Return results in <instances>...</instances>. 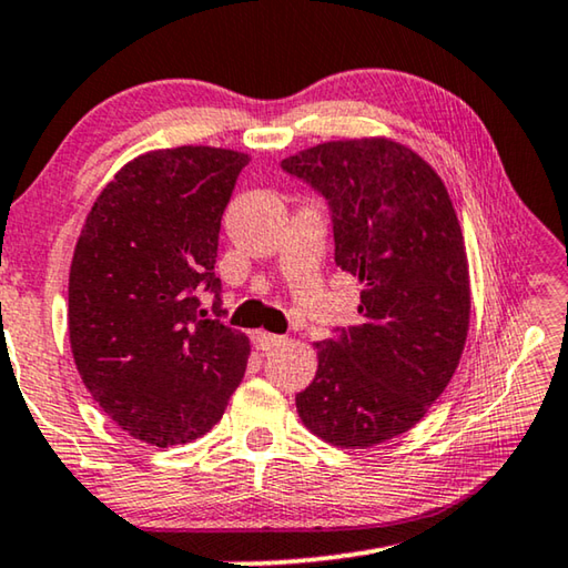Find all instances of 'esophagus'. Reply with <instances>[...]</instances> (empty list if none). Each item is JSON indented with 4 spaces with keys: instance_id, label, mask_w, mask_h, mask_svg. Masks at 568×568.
Listing matches in <instances>:
<instances>
[{
    "instance_id": "obj_1",
    "label": "esophagus",
    "mask_w": 568,
    "mask_h": 568,
    "mask_svg": "<svg viewBox=\"0 0 568 568\" xmlns=\"http://www.w3.org/2000/svg\"><path fill=\"white\" fill-rule=\"evenodd\" d=\"M255 344H257V348L260 351H273V348H281V346H285V336H275V333H265V331H257L255 336Z\"/></svg>"
}]
</instances>
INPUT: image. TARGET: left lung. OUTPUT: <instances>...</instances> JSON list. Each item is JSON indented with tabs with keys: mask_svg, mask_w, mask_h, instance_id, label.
I'll list each match as a JSON object with an SVG mask.
<instances>
[{
	"mask_svg": "<svg viewBox=\"0 0 568 568\" xmlns=\"http://www.w3.org/2000/svg\"><path fill=\"white\" fill-rule=\"evenodd\" d=\"M281 166L326 200L333 257L362 283L358 321L321 341L295 407L333 445H379L417 425L460 364L470 323L460 222L435 169L397 141H331Z\"/></svg>",
	"mask_w": 568,
	"mask_h": 568,
	"instance_id": "1",
	"label": "left lung"
}]
</instances>
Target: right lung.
<instances>
[{"instance_id": "right-lung-1", "label": "right lung", "mask_w": 568, "mask_h": 568, "mask_svg": "<svg viewBox=\"0 0 568 568\" xmlns=\"http://www.w3.org/2000/svg\"><path fill=\"white\" fill-rule=\"evenodd\" d=\"M247 156L179 146L125 164L90 210L68 287L70 348L83 384L143 443H192L222 419L247 368L245 333L222 316L214 275L222 214Z\"/></svg>"}]
</instances>
